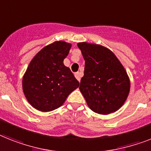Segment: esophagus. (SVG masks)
<instances>
[{"label":"esophagus","instance_id":"1","mask_svg":"<svg viewBox=\"0 0 151 151\" xmlns=\"http://www.w3.org/2000/svg\"><path fill=\"white\" fill-rule=\"evenodd\" d=\"M75 76H76V78H77V80H78V82H80L81 77H82V75L80 74V73H75Z\"/></svg>","mask_w":151,"mask_h":151}]
</instances>
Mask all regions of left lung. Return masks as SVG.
Returning a JSON list of instances; mask_svg holds the SVG:
<instances>
[{
  "label": "left lung",
  "instance_id": "1",
  "mask_svg": "<svg viewBox=\"0 0 151 151\" xmlns=\"http://www.w3.org/2000/svg\"><path fill=\"white\" fill-rule=\"evenodd\" d=\"M85 59L79 89L93 112L106 115L120 108L130 88L129 77L116 56L106 47L78 43Z\"/></svg>",
  "mask_w": 151,
  "mask_h": 151
}]
</instances>
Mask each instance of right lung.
Masks as SVG:
<instances>
[{"label": "right lung", "instance_id": "add662e5", "mask_svg": "<svg viewBox=\"0 0 151 151\" xmlns=\"http://www.w3.org/2000/svg\"><path fill=\"white\" fill-rule=\"evenodd\" d=\"M72 45L59 41L42 48L30 62L22 80L28 103L36 109L49 112L57 109L79 83L63 61Z\"/></svg>", "mask_w": 151, "mask_h": 151}]
</instances>
